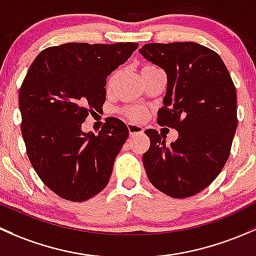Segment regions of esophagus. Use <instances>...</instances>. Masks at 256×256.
I'll use <instances>...</instances> for the list:
<instances>
[{"label":"esophagus","instance_id":"esophagus-1","mask_svg":"<svg viewBox=\"0 0 256 256\" xmlns=\"http://www.w3.org/2000/svg\"><path fill=\"white\" fill-rule=\"evenodd\" d=\"M127 127H128V130H129V136H136V134H142L144 132L143 127H140V126L133 124V123H128Z\"/></svg>","mask_w":256,"mask_h":256}]
</instances>
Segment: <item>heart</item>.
<instances>
[{"instance_id":"obj_1","label":"heart","mask_w":256,"mask_h":256,"mask_svg":"<svg viewBox=\"0 0 256 256\" xmlns=\"http://www.w3.org/2000/svg\"><path fill=\"white\" fill-rule=\"evenodd\" d=\"M158 69H159V68L155 66V65L146 64L140 69V74L143 75V74L150 72V71H154ZM114 78H116V74H113V75L108 78V86L112 85L113 81H114ZM122 113L126 116V117L129 118V120H142V118H144V116H146V110H144V108H142V107H136V106L126 107V108L122 110Z\"/></svg>"}]
</instances>
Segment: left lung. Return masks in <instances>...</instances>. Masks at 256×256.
<instances>
[{
    "label": "left lung",
    "mask_w": 256,
    "mask_h": 256,
    "mask_svg": "<svg viewBox=\"0 0 256 256\" xmlns=\"http://www.w3.org/2000/svg\"><path fill=\"white\" fill-rule=\"evenodd\" d=\"M139 52L166 72L158 123L178 132L166 146L159 132L146 130L148 178L172 198L194 196L213 182L230 154L238 126L236 86L220 55L201 44L149 43Z\"/></svg>",
    "instance_id": "1"
}]
</instances>
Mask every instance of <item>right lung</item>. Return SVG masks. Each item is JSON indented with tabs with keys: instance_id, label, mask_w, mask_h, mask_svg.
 Listing matches in <instances>:
<instances>
[{
	"instance_id": "obj_1",
	"label": "right lung",
	"mask_w": 256,
	"mask_h": 256,
	"mask_svg": "<svg viewBox=\"0 0 256 256\" xmlns=\"http://www.w3.org/2000/svg\"><path fill=\"white\" fill-rule=\"evenodd\" d=\"M138 43H66L39 52L20 88L26 149L44 185L62 198L82 202L108 184L128 138L120 120L106 118L98 136L84 133L88 113L102 110L107 76Z\"/></svg>"
}]
</instances>
